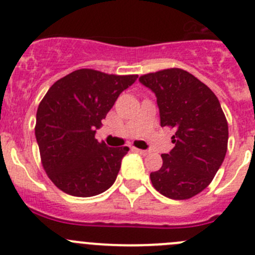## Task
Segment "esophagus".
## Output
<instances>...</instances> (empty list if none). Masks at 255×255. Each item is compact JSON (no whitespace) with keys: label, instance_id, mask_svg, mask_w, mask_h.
Here are the masks:
<instances>
[{"label":"esophagus","instance_id":"34e87169","mask_svg":"<svg viewBox=\"0 0 255 255\" xmlns=\"http://www.w3.org/2000/svg\"><path fill=\"white\" fill-rule=\"evenodd\" d=\"M134 151H136V152H138L139 155H143V156L148 155V151L147 150H139V148H134Z\"/></svg>","mask_w":255,"mask_h":255}]
</instances>
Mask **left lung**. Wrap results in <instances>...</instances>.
<instances>
[{
    "instance_id": "obj_1",
    "label": "left lung",
    "mask_w": 255,
    "mask_h": 255,
    "mask_svg": "<svg viewBox=\"0 0 255 255\" xmlns=\"http://www.w3.org/2000/svg\"><path fill=\"white\" fill-rule=\"evenodd\" d=\"M155 93L161 127L175 128L162 166L150 174L153 188L171 199H188L212 182L228 151V121L207 85L182 68L139 77Z\"/></svg>"
}]
</instances>
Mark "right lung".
<instances>
[{
	"label": "right lung",
	"mask_w": 255,
	"mask_h": 255,
	"mask_svg": "<svg viewBox=\"0 0 255 255\" xmlns=\"http://www.w3.org/2000/svg\"><path fill=\"white\" fill-rule=\"evenodd\" d=\"M137 77L81 68L47 91L36 112L35 137L45 173L62 192L93 197L116 182L129 148L108 147L95 133L119 94Z\"/></svg>",
	"instance_id": "1"
}]
</instances>
